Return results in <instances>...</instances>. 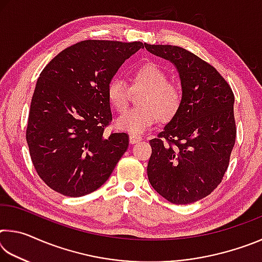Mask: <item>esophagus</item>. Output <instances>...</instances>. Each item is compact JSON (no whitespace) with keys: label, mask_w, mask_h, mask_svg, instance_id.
Here are the masks:
<instances>
[{"label":"esophagus","mask_w":262,"mask_h":262,"mask_svg":"<svg viewBox=\"0 0 262 262\" xmlns=\"http://www.w3.org/2000/svg\"><path fill=\"white\" fill-rule=\"evenodd\" d=\"M140 141H142V137H140V136H136V135H130L129 136V143L130 144H135Z\"/></svg>","instance_id":"1"}]
</instances>
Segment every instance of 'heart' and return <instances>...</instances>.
Instances as JSON below:
<instances>
[{"instance_id":"1","label":"heart","mask_w":262,"mask_h":262,"mask_svg":"<svg viewBox=\"0 0 262 262\" xmlns=\"http://www.w3.org/2000/svg\"><path fill=\"white\" fill-rule=\"evenodd\" d=\"M133 89H144L139 104L141 107L128 111L115 120L117 129L140 135L161 119L168 121L180 108L181 95L161 66L147 62L132 73ZM110 104L118 111H126L129 101V88L119 78H113L107 85Z\"/></svg>"}]
</instances>
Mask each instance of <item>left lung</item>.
I'll list each match as a JSON object with an SVG mask.
<instances>
[{
	"instance_id": "obj_1",
	"label": "left lung",
	"mask_w": 262,
	"mask_h": 262,
	"mask_svg": "<svg viewBox=\"0 0 262 262\" xmlns=\"http://www.w3.org/2000/svg\"><path fill=\"white\" fill-rule=\"evenodd\" d=\"M144 47L174 66L183 91L179 111L150 141L148 179L167 201L188 205L209 195L227 171L236 141L234 96L212 66L185 48Z\"/></svg>"
}]
</instances>
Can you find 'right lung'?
<instances>
[{"label":"right lung","instance_id":"1","mask_svg":"<svg viewBox=\"0 0 262 262\" xmlns=\"http://www.w3.org/2000/svg\"><path fill=\"white\" fill-rule=\"evenodd\" d=\"M141 41L84 40L59 53L39 76L26 141L35 171L66 196H83L110 178L128 148L126 133L104 135L112 120L107 85Z\"/></svg>","mask_w":262,"mask_h":262}]
</instances>
